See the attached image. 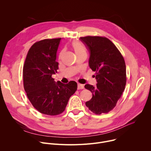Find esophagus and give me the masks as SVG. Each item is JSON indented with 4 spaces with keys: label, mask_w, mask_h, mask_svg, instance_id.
I'll return each mask as SVG.
<instances>
[{
    "label": "esophagus",
    "mask_w": 151,
    "mask_h": 151,
    "mask_svg": "<svg viewBox=\"0 0 151 151\" xmlns=\"http://www.w3.org/2000/svg\"><path fill=\"white\" fill-rule=\"evenodd\" d=\"M84 88V85L83 84H81V83H78V89L80 90V89H83Z\"/></svg>",
    "instance_id": "34e87169"
}]
</instances>
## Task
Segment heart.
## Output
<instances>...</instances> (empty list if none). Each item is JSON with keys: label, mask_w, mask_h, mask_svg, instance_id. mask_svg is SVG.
Returning <instances> with one entry per match:
<instances>
[{"label": "heart", "mask_w": 151, "mask_h": 151, "mask_svg": "<svg viewBox=\"0 0 151 151\" xmlns=\"http://www.w3.org/2000/svg\"><path fill=\"white\" fill-rule=\"evenodd\" d=\"M72 47H73L76 54H80V53H83V52H86L84 47L78 42H76V41L73 42L72 43Z\"/></svg>", "instance_id": "obj_1"}]
</instances>
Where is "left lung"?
Here are the masks:
<instances>
[{
	"mask_svg": "<svg viewBox=\"0 0 151 151\" xmlns=\"http://www.w3.org/2000/svg\"><path fill=\"white\" fill-rule=\"evenodd\" d=\"M80 40L89 51V66L96 72V86L86 84L85 88L93 93L85 103L96 114L107 113L115 107L126 84L124 59L116 46L107 38L86 36Z\"/></svg>",
	"mask_w": 151,
	"mask_h": 151,
	"instance_id": "1",
	"label": "left lung"
}]
</instances>
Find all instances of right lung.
Returning <instances> with one entry per match:
<instances>
[{"label": "right lung", "mask_w": 151, "mask_h": 151, "mask_svg": "<svg viewBox=\"0 0 151 151\" xmlns=\"http://www.w3.org/2000/svg\"><path fill=\"white\" fill-rule=\"evenodd\" d=\"M61 38L44 39L30 48L23 68L24 90L39 112L48 115L61 114L77 90V83L55 82L52 78L58 69L57 52Z\"/></svg>", "instance_id": "right-lung-1"}]
</instances>
